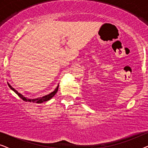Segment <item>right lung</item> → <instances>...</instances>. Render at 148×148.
Returning a JSON list of instances; mask_svg holds the SVG:
<instances>
[{
	"label": "right lung",
	"mask_w": 148,
	"mask_h": 148,
	"mask_svg": "<svg viewBox=\"0 0 148 148\" xmlns=\"http://www.w3.org/2000/svg\"><path fill=\"white\" fill-rule=\"evenodd\" d=\"M8 86H9V88H11V90H13L16 94H17L18 96H19V98H21L23 100L25 101V102H34V103H38V104H40V103L46 102V101H48L49 100H50V99H51L52 97H53L54 95L56 94V93L58 92V86H59V84H58L57 87H56V89L53 91V92H52L51 93H50V94L45 95V96H44L42 97H39V98H27V97H25V96H23V94H21V93H19L17 90H15V89H14L13 87H12L11 85L9 84V83H8Z\"/></svg>",
	"instance_id": "add662e5"
}]
</instances>
